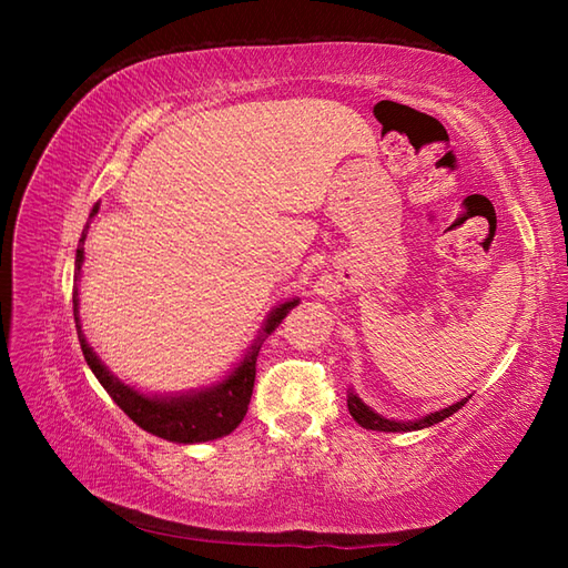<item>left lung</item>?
Wrapping results in <instances>:
<instances>
[{"label":"left lung","mask_w":568,"mask_h":568,"mask_svg":"<svg viewBox=\"0 0 568 568\" xmlns=\"http://www.w3.org/2000/svg\"><path fill=\"white\" fill-rule=\"evenodd\" d=\"M469 397L455 402L453 406H445L440 408V412H433V414H426L420 416L416 420H394V418H385L382 414H377L375 408L367 406L358 394H355L353 389L348 392V412L351 416L355 418V424H361L363 428L367 430H382V433H406V430H420V428H428L433 424H440L443 418L453 416L457 408H463L467 404Z\"/></svg>","instance_id":"left-lung-1"}]
</instances>
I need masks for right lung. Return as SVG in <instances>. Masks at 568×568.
Segmentation results:
<instances>
[{
  "mask_svg": "<svg viewBox=\"0 0 568 568\" xmlns=\"http://www.w3.org/2000/svg\"><path fill=\"white\" fill-rule=\"evenodd\" d=\"M99 213V203L91 207L89 222ZM89 222L79 236L77 258H74V278L79 281L84 263V240L89 232ZM74 326L79 336V346H82L84 361L91 367V373L97 375L101 387L111 394V399L123 408V412L135 420V424L148 430L156 438H164L169 443H207L217 440L222 435H230L236 426L242 424L246 416L248 402H252L254 379H256V358L261 344L268 338L271 332H275L285 314L300 305V300L293 297L275 307L263 326L258 328V336L254 344L246 348L244 358L236 363L232 371L224 375L215 385H207L201 389L176 392V394H144L135 389L133 385H125L123 379H118L109 367L101 363L97 351L87 344V336L82 332V316H79V287H74Z\"/></svg>",
  "mask_w": 568,
  "mask_h": 568,
  "instance_id": "right-lung-1",
  "label": "right lung"
}]
</instances>
